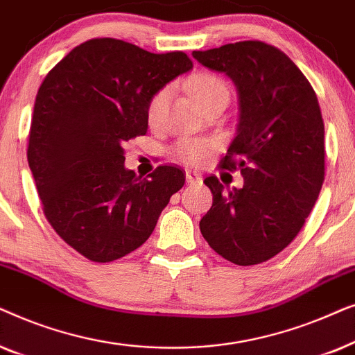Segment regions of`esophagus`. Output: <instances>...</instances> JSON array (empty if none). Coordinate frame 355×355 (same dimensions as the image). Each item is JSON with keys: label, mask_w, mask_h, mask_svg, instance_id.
I'll use <instances>...</instances> for the list:
<instances>
[{"label": "esophagus", "mask_w": 355, "mask_h": 355, "mask_svg": "<svg viewBox=\"0 0 355 355\" xmlns=\"http://www.w3.org/2000/svg\"><path fill=\"white\" fill-rule=\"evenodd\" d=\"M186 181L189 186H198V184H202V176L196 171H187Z\"/></svg>", "instance_id": "esophagus-1"}]
</instances>
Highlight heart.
<instances>
[{
    "instance_id": "obj_1",
    "label": "heart",
    "mask_w": 355,
    "mask_h": 355,
    "mask_svg": "<svg viewBox=\"0 0 355 355\" xmlns=\"http://www.w3.org/2000/svg\"><path fill=\"white\" fill-rule=\"evenodd\" d=\"M189 87H191L193 96H196L197 101L203 106V108L213 103V101L223 98L230 100V89H227V85L220 79V77L210 74V72H200V74L193 76L192 79L189 80ZM168 89H159L150 96L147 103V119L150 124H157L158 121L163 118L168 106ZM207 150L208 145L205 142H202V140L182 139L179 140L176 147H174V155L184 163L197 164L202 162L203 157H205Z\"/></svg>"
}]
</instances>
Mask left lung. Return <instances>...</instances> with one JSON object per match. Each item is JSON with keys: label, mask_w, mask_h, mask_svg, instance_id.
Wrapping results in <instances>:
<instances>
[{"label": "left lung", "mask_w": 355, "mask_h": 355, "mask_svg": "<svg viewBox=\"0 0 355 355\" xmlns=\"http://www.w3.org/2000/svg\"><path fill=\"white\" fill-rule=\"evenodd\" d=\"M192 56L237 87L239 123L220 168H239L244 178L241 189L205 178L213 205L200 220L202 236L232 263H261L299 234L322 189L324 125L317 94L289 56L263 42Z\"/></svg>", "instance_id": "left-lung-1"}]
</instances>
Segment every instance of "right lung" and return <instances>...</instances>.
Here are the masks:
<instances>
[{
	"instance_id": "add662e5",
	"label": "right lung",
	"mask_w": 355,
	"mask_h": 355,
	"mask_svg": "<svg viewBox=\"0 0 355 355\" xmlns=\"http://www.w3.org/2000/svg\"><path fill=\"white\" fill-rule=\"evenodd\" d=\"M192 69L182 51H145L116 38L80 43L38 89L27 159L46 220L85 259L118 260L148 239L186 182L163 164L148 179L124 168L128 140L147 134L155 92Z\"/></svg>"
}]
</instances>
